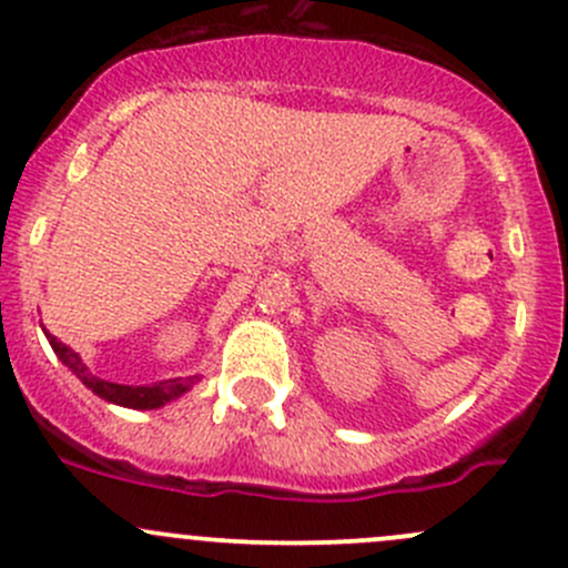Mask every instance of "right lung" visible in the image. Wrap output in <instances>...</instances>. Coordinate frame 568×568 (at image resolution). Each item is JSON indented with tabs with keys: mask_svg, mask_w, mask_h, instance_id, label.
<instances>
[{
	"mask_svg": "<svg viewBox=\"0 0 568 568\" xmlns=\"http://www.w3.org/2000/svg\"><path fill=\"white\" fill-rule=\"evenodd\" d=\"M45 337H49V343H51V348H54L57 357H60L62 363H65L68 368H71L73 374H77L79 379L90 387V390L99 395V398L112 400V404H120V406H129V409H156V406L168 404V400H173V398H178V395L186 393L189 387L197 382V376H189V379L153 382V385H145V387L114 385V382L99 379V376L90 374L88 365L82 363V357H79L71 346H65L62 341H57V337L49 335V332H45Z\"/></svg>",
	"mask_w": 568,
	"mask_h": 568,
	"instance_id": "add662e5",
	"label": "right lung"
}]
</instances>
